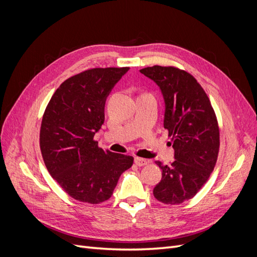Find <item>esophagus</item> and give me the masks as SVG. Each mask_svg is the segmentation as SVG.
Listing matches in <instances>:
<instances>
[{
    "label": "esophagus",
    "instance_id": "esophagus-1",
    "mask_svg": "<svg viewBox=\"0 0 257 257\" xmlns=\"http://www.w3.org/2000/svg\"><path fill=\"white\" fill-rule=\"evenodd\" d=\"M134 162L137 166H145L148 164V163H149L146 159H142V158H135Z\"/></svg>",
    "mask_w": 257,
    "mask_h": 257
}]
</instances>
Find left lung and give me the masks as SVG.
Masks as SVG:
<instances>
[{"label":"left lung","instance_id":"1","mask_svg":"<svg viewBox=\"0 0 257 257\" xmlns=\"http://www.w3.org/2000/svg\"><path fill=\"white\" fill-rule=\"evenodd\" d=\"M141 73L157 82L165 99L164 127L172 137L175 161L162 169L153 195L166 205L193 198L214 169L220 128L210 99L194 77L175 66L154 65Z\"/></svg>","mask_w":257,"mask_h":257}]
</instances>
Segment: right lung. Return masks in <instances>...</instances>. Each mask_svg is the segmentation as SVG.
<instances>
[{
    "mask_svg": "<svg viewBox=\"0 0 257 257\" xmlns=\"http://www.w3.org/2000/svg\"><path fill=\"white\" fill-rule=\"evenodd\" d=\"M128 67H96L69 77L46 107L40 147L49 174L81 203L109 199L134 158L99 148L94 135L105 121L106 97Z\"/></svg>",
    "mask_w": 257,
    "mask_h": 257,
    "instance_id": "1",
    "label": "right lung"
}]
</instances>
